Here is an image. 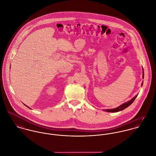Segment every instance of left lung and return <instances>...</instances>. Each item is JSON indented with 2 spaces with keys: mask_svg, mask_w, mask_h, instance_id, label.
Segmentation results:
<instances>
[{
  "mask_svg": "<svg viewBox=\"0 0 156 156\" xmlns=\"http://www.w3.org/2000/svg\"><path fill=\"white\" fill-rule=\"evenodd\" d=\"M144 69H143V78H144ZM136 97H137V96H135L133 98H132L131 100L127 102V103H124L123 105H122L118 106V108H115V109H108V110H106V111L110 112H117L121 111H122V110H123V109L127 108L128 106H129L133 102L134 100H135V98H136Z\"/></svg>",
  "mask_w": 156,
  "mask_h": 156,
  "instance_id": "8db88e82",
  "label": "left lung"
}]
</instances>
